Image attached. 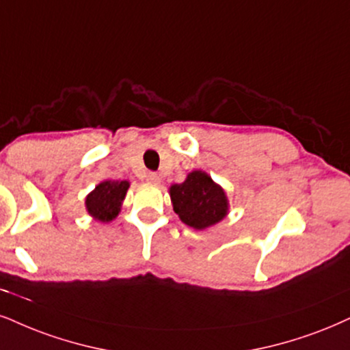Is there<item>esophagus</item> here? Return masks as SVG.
Listing matches in <instances>:
<instances>
[{"mask_svg": "<svg viewBox=\"0 0 350 350\" xmlns=\"http://www.w3.org/2000/svg\"><path fill=\"white\" fill-rule=\"evenodd\" d=\"M146 180H148L149 183H154V185L161 183V176H159L157 174H148L146 175Z\"/></svg>", "mask_w": 350, "mask_h": 350, "instance_id": "obj_1", "label": "esophagus"}]
</instances>
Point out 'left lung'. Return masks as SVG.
<instances>
[{
    "label": "left lung",
    "instance_id": "1",
    "mask_svg": "<svg viewBox=\"0 0 350 350\" xmlns=\"http://www.w3.org/2000/svg\"><path fill=\"white\" fill-rule=\"evenodd\" d=\"M168 193L180 221L196 230L215 226L228 214L226 189L202 170L189 172L185 182L172 185Z\"/></svg>",
    "mask_w": 350,
    "mask_h": 350
}]
</instances>
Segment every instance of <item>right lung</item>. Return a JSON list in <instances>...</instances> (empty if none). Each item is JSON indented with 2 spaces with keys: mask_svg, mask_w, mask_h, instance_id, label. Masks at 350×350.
<instances>
[{
  "mask_svg": "<svg viewBox=\"0 0 350 350\" xmlns=\"http://www.w3.org/2000/svg\"><path fill=\"white\" fill-rule=\"evenodd\" d=\"M129 182L126 180H103L85 196V211L98 222H111L122 211Z\"/></svg>",
  "mask_w": 350,
  "mask_h": 350,
  "instance_id": "1",
  "label": "right lung"
}]
</instances>
